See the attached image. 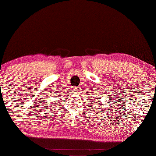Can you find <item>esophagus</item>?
<instances>
[{"instance_id": "obj_1", "label": "esophagus", "mask_w": 156, "mask_h": 156, "mask_svg": "<svg viewBox=\"0 0 156 156\" xmlns=\"http://www.w3.org/2000/svg\"><path fill=\"white\" fill-rule=\"evenodd\" d=\"M77 88H76V87H73V90L74 91H76V90H77Z\"/></svg>"}]
</instances>
